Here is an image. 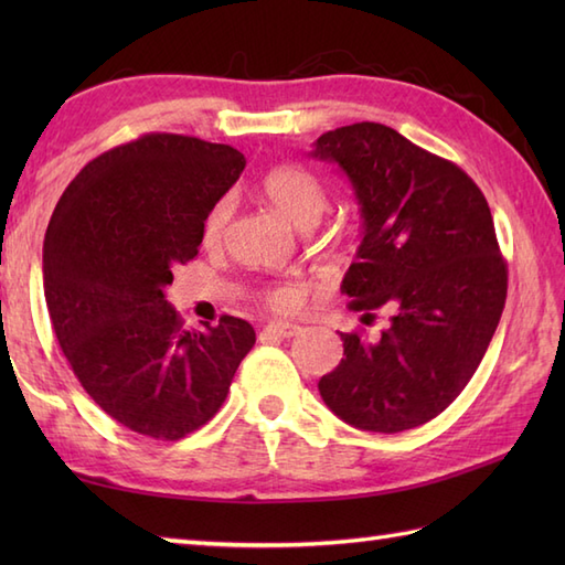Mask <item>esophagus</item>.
I'll use <instances>...</instances> for the list:
<instances>
[{
    "instance_id": "obj_1",
    "label": "esophagus",
    "mask_w": 565,
    "mask_h": 565,
    "mask_svg": "<svg viewBox=\"0 0 565 565\" xmlns=\"http://www.w3.org/2000/svg\"><path fill=\"white\" fill-rule=\"evenodd\" d=\"M264 332L276 334V338H296L301 332V326H294V322H269Z\"/></svg>"
}]
</instances>
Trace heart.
I'll list each match as a JSON object with an SVG mask.
<instances>
[{
  "mask_svg": "<svg viewBox=\"0 0 565 565\" xmlns=\"http://www.w3.org/2000/svg\"><path fill=\"white\" fill-rule=\"evenodd\" d=\"M259 194L298 227L318 223L326 211L328 194L320 179L298 164H276L264 172L257 182ZM231 218V199H218L203 215L201 237L206 245H215L225 233ZM264 303L274 310H296L303 303V289L296 284H276L264 291Z\"/></svg>",
  "mask_w": 565,
  "mask_h": 565,
  "instance_id": "obj_1",
  "label": "heart"
}]
</instances>
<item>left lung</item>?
Wrapping results in <instances>:
<instances>
[{"instance_id":"obj_1","label":"left lung","mask_w":565,"mask_h":565,"mask_svg":"<svg viewBox=\"0 0 565 565\" xmlns=\"http://www.w3.org/2000/svg\"><path fill=\"white\" fill-rule=\"evenodd\" d=\"M350 177L364 237L344 274L350 310L379 338L340 332L344 359L318 388L347 425L405 431L447 411L493 340L508 298L483 191L459 164L431 154L383 124L328 130L310 152Z\"/></svg>"}]
</instances>
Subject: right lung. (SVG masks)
Returning <instances> with one entry per match:
<instances>
[{"instance_id": "1", "label": "right lung", "mask_w": 565, "mask_h": 565, "mask_svg": "<svg viewBox=\"0 0 565 565\" xmlns=\"http://www.w3.org/2000/svg\"><path fill=\"white\" fill-rule=\"evenodd\" d=\"M243 170L231 146L146 134L84 164L47 223L43 291L60 350L89 398L138 435L177 441L206 425L255 344L233 316L184 330L164 298Z\"/></svg>"}]
</instances>
